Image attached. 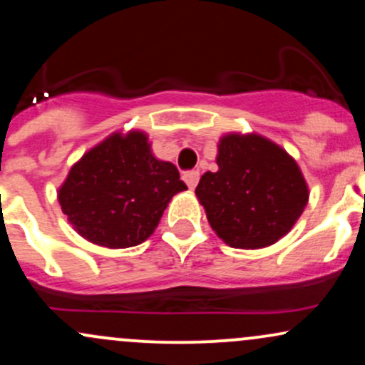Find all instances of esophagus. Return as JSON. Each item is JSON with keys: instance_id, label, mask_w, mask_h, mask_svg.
Segmentation results:
<instances>
[{"instance_id": "34e87169", "label": "esophagus", "mask_w": 365, "mask_h": 365, "mask_svg": "<svg viewBox=\"0 0 365 365\" xmlns=\"http://www.w3.org/2000/svg\"><path fill=\"white\" fill-rule=\"evenodd\" d=\"M183 180H185L188 188H190V190H194L197 183H199V171H195V170L185 171V173H183Z\"/></svg>"}]
</instances>
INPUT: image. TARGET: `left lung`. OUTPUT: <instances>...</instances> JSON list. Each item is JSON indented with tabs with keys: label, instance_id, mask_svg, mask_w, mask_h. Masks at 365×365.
<instances>
[{
	"label": "left lung",
	"instance_id": "1",
	"mask_svg": "<svg viewBox=\"0 0 365 365\" xmlns=\"http://www.w3.org/2000/svg\"><path fill=\"white\" fill-rule=\"evenodd\" d=\"M216 163L195 195L226 245L262 249L290 232L307 206L309 187L282 145L254 132H230L217 142Z\"/></svg>",
	"mask_w": 365,
	"mask_h": 365
}]
</instances>
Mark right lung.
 <instances>
[{
	"label": "right lung",
	"instance_id": "add662e5",
	"mask_svg": "<svg viewBox=\"0 0 365 365\" xmlns=\"http://www.w3.org/2000/svg\"><path fill=\"white\" fill-rule=\"evenodd\" d=\"M183 190L177 166L154 156L148 133L118 130L70 168L58 202L82 238L127 249L153 235L170 200Z\"/></svg>",
	"mask_w": 365,
	"mask_h": 365
}]
</instances>
